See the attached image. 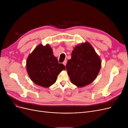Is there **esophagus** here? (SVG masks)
<instances>
[{
  "label": "esophagus",
  "mask_w": 128,
  "mask_h": 128,
  "mask_svg": "<svg viewBox=\"0 0 128 128\" xmlns=\"http://www.w3.org/2000/svg\"><path fill=\"white\" fill-rule=\"evenodd\" d=\"M63 64L66 66V64H67V60H64V61Z\"/></svg>",
  "instance_id": "1"
}]
</instances>
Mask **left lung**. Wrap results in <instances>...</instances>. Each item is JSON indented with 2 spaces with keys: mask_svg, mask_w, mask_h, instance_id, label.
Listing matches in <instances>:
<instances>
[{
  "mask_svg": "<svg viewBox=\"0 0 128 128\" xmlns=\"http://www.w3.org/2000/svg\"><path fill=\"white\" fill-rule=\"evenodd\" d=\"M101 64L99 56L88 42L77 45L66 65L72 83L78 87L90 84L99 74Z\"/></svg>",
  "mask_w": 128,
  "mask_h": 128,
  "instance_id": "left-lung-1",
  "label": "left lung"
}]
</instances>
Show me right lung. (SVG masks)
<instances>
[{
	"label": "right lung",
	"instance_id": "1",
	"mask_svg": "<svg viewBox=\"0 0 128 128\" xmlns=\"http://www.w3.org/2000/svg\"><path fill=\"white\" fill-rule=\"evenodd\" d=\"M62 64L58 62L49 45H39L29 56L26 70L32 82L38 86L48 88L54 83L59 74L64 70Z\"/></svg>",
	"mask_w": 128,
	"mask_h": 128
}]
</instances>
